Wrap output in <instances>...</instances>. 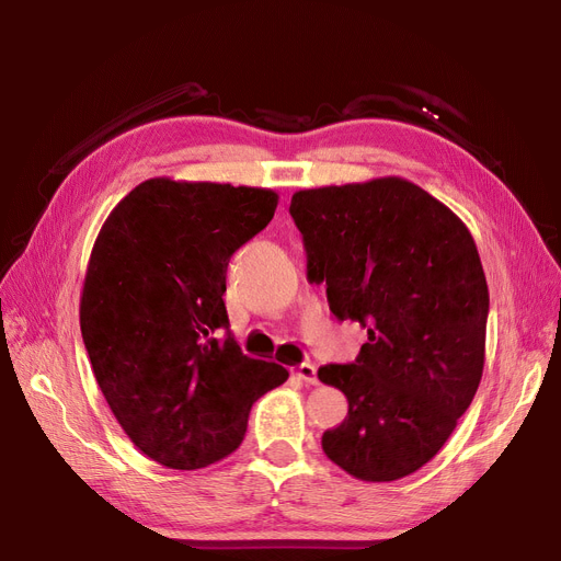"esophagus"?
<instances>
[{"label": "esophagus", "instance_id": "34e87169", "mask_svg": "<svg viewBox=\"0 0 561 561\" xmlns=\"http://www.w3.org/2000/svg\"><path fill=\"white\" fill-rule=\"evenodd\" d=\"M293 375H295L297 379H301L304 383H309V386L318 383L316 367H313L311 363H299V365H295V367H293Z\"/></svg>", "mask_w": 561, "mask_h": 561}]
</instances>
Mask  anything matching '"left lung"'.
Returning a JSON list of instances; mask_svg holds the SVG:
<instances>
[{
    "instance_id": "left-lung-1",
    "label": "left lung",
    "mask_w": 561,
    "mask_h": 561,
    "mask_svg": "<svg viewBox=\"0 0 561 561\" xmlns=\"http://www.w3.org/2000/svg\"><path fill=\"white\" fill-rule=\"evenodd\" d=\"M290 215L330 311L367 328L355 363L318 369L348 400L322 451L355 480L407 478L443 449L482 379L478 245L461 217L404 178L299 190Z\"/></svg>"
}]
</instances>
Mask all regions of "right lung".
I'll use <instances>...</instances> for the list:
<instances>
[{
  "mask_svg": "<svg viewBox=\"0 0 561 561\" xmlns=\"http://www.w3.org/2000/svg\"><path fill=\"white\" fill-rule=\"evenodd\" d=\"M276 206L262 186L151 178L93 243L79 304L93 375L130 443L165 468L222 461L252 402L287 379L241 353L222 299L231 254Z\"/></svg>",
  "mask_w": 561,
  "mask_h": 561,
  "instance_id": "obj_1",
  "label": "right lung"
}]
</instances>
